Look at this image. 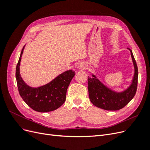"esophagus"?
Returning a JSON list of instances; mask_svg holds the SVG:
<instances>
[{
    "instance_id": "esophagus-1",
    "label": "esophagus",
    "mask_w": 150,
    "mask_h": 150,
    "mask_svg": "<svg viewBox=\"0 0 150 150\" xmlns=\"http://www.w3.org/2000/svg\"><path fill=\"white\" fill-rule=\"evenodd\" d=\"M86 67V64L84 62H80L78 65V68L79 69H84Z\"/></svg>"
}]
</instances>
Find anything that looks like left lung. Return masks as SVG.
Returning <instances> with one entry per match:
<instances>
[{"label":"left lung","instance_id":"obj_1","mask_svg":"<svg viewBox=\"0 0 150 150\" xmlns=\"http://www.w3.org/2000/svg\"><path fill=\"white\" fill-rule=\"evenodd\" d=\"M128 49L130 51L134 67L132 83L128 89L120 93L113 91L104 86L94 74H92L91 78L88 76L89 99L96 107L108 111L119 110L124 108L134 98L137 89L138 71L132 51L129 48Z\"/></svg>","mask_w":150,"mask_h":150}]
</instances>
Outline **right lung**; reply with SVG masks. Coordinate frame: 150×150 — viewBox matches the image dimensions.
<instances>
[{"label":"right lung","instance_id":"add662e5","mask_svg":"<svg viewBox=\"0 0 150 150\" xmlns=\"http://www.w3.org/2000/svg\"><path fill=\"white\" fill-rule=\"evenodd\" d=\"M24 47L22 49L16 71V78L20 96L24 101L34 111L45 112L56 110L66 101L67 89L75 75V71H66L48 84L40 87H30L22 80L19 71L21 57Z\"/></svg>","mask_w":150,"mask_h":150}]
</instances>
